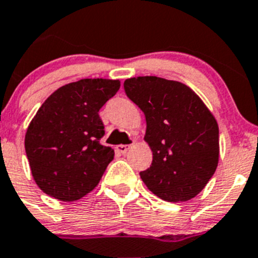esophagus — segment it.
<instances>
[{
  "instance_id": "obj_1",
  "label": "esophagus",
  "mask_w": 258,
  "mask_h": 258,
  "mask_svg": "<svg viewBox=\"0 0 258 258\" xmlns=\"http://www.w3.org/2000/svg\"><path fill=\"white\" fill-rule=\"evenodd\" d=\"M131 148V145H117L115 146V149L120 153V154H126L128 152V149Z\"/></svg>"
}]
</instances>
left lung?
<instances>
[{
  "label": "left lung",
  "mask_w": 258,
  "mask_h": 258,
  "mask_svg": "<svg viewBox=\"0 0 258 258\" xmlns=\"http://www.w3.org/2000/svg\"><path fill=\"white\" fill-rule=\"evenodd\" d=\"M124 92L145 114L144 140L152 166L144 184L167 202L198 196L219 163V126L201 97L184 83L146 76L124 81Z\"/></svg>",
  "instance_id": "left-lung-1"
}]
</instances>
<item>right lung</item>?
I'll list each match as a JSON object with an SVG mask.
<instances>
[{
	"mask_svg": "<svg viewBox=\"0 0 258 258\" xmlns=\"http://www.w3.org/2000/svg\"><path fill=\"white\" fill-rule=\"evenodd\" d=\"M120 87L118 80L86 78L62 86L46 99L25 134V153L36 184L62 202L95 189L114 150L100 144L99 110Z\"/></svg>",
	"mask_w": 258,
	"mask_h": 258,
	"instance_id": "1",
	"label": "right lung"
}]
</instances>
